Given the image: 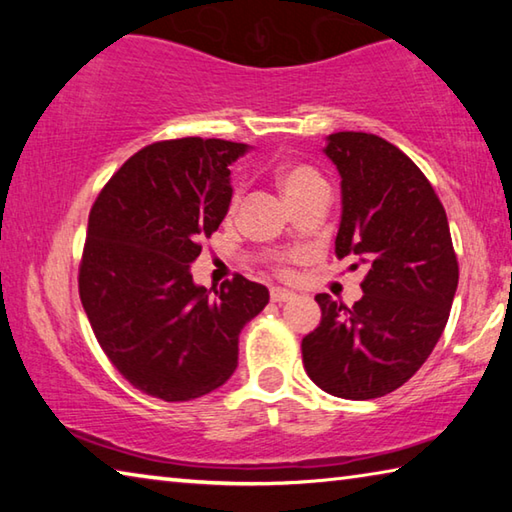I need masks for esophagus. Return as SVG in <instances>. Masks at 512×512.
<instances>
[{"label":"esophagus","instance_id":"34e87169","mask_svg":"<svg viewBox=\"0 0 512 512\" xmlns=\"http://www.w3.org/2000/svg\"><path fill=\"white\" fill-rule=\"evenodd\" d=\"M293 296H296V293L289 291V289H282V287H273V289H271V300H273V302H287V300H291Z\"/></svg>","mask_w":512,"mask_h":512}]
</instances>
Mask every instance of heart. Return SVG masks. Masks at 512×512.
I'll return each instance as SVG.
<instances>
[{"instance_id":"1","label":"heart","mask_w":512,"mask_h":512,"mask_svg":"<svg viewBox=\"0 0 512 512\" xmlns=\"http://www.w3.org/2000/svg\"><path fill=\"white\" fill-rule=\"evenodd\" d=\"M275 180L289 203L309 192H316V189H327L323 176L316 169L307 167V164H282L275 171Z\"/></svg>"}]
</instances>
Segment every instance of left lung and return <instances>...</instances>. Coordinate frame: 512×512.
I'll return each mask as SVG.
<instances>
[{
    "instance_id": "8db88e82",
    "label": "left lung",
    "mask_w": 512,
    "mask_h": 512,
    "mask_svg": "<svg viewBox=\"0 0 512 512\" xmlns=\"http://www.w3.org/2000/svg\"><path fill=\"white\" fill-rule=\"evenodd\" d=\"M341 173L336 257L368 264L363 298L345 307L318 293L320 323L302 339L307 375L343 400H375L409 381L447 325L458 262L445 207L424 173L372 133H332Z\"/></svg>"
}]
</instances>
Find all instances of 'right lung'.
Segmentation results:
<instances>
[{
  "instance_id": "1",
  "label": "right lung",
  "mask_w": 512,
  "mask_h": 512,
  "mask_svg": "<svg viewBox=\"0 0 512 512\" xmlns=\"http://www.w3.org/2000/svg\"><path fill=\"white\" fill-rule=\"evenodd\" d=\"M246 144L183 137L144 146L94 201L79 293L101 350L137 391L189 402L237 368L239 334L268 305V289L235 275L194 284L201 255L232 198L230 164Z\"/></svg>"
}]
</instances>
